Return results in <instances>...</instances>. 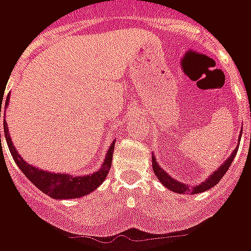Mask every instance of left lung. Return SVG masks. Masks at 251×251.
<instances>
[{"label":"left lung","instance_id":"1","mask_svg":"<svg viewBox=\"0 0 251 251\" xmlns=\"http://www.w3.org/2000/svg\"><path fill=\"white\" fill-rule=\"evenodd\" d=\"M241 136H242V133H241ZM237 151L238 149H234V152L230 154V157L227 158L226 161L222 164L218 171H215V172L211 175L210 177L205 180V181H203L201 184L195 185L194 188H189L187 184H183V183H180V181H177V180L174 179V177H171V176L158 165L157 158L154 157V156H152V167L153 171H154V174L157 176V179L160 180V183H161L165 188L171 189V191H174L176 194H189V192H191V194H200V192H204V191H208V189L212 188V187H215V185L221 181V179L223 177V175L226 174L227 171H228V168H230L232 160H234L235 154H237Z\"/></svg>","mask_w":251,"mask_h":251}]
</instances>
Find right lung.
I'll list each match as a JSON object with an SVG mask.
<instances>
[{
	"mask_svg": "<svg viewBox=\"0 0 251 251\" xmlns=\"http://www.w3.org/2000/svg\"><path fill=\"white\" fill-rule=\"evenodd\" d=\"M1 98H2V95H1ZM8 99H6L5 106L8 104ZM1 104H2V100L0 102V118L2 117ZM3 133H5V138H6V142H8L9 151L12 153L16 164L21 169V172L30 180V183H33L37 188L40 189L41 192H44V194L51 196L53 199H75V198H80V196H84V195L93 192L94 189H97L99 185L102 184V181L106 179V176H107L110 171V167H111L115 142H113L110 145L109 151L106 153V157L103 160V164L100 165L99 171L94 172V174L86 175V176H72V175L68 174H53V172H50V171H43V169L32 167L30 164L24 161V158L20 156L17 151H16V148L13 147V142H12V138H10V134H9L8 130V124H6L5 120H3Z\"/></svg>",
	"mask_w": 251,
	"mask_h": 251,
	"instance_id": "right-lung-1",
	"label": "right lung"
}]
</instances>
